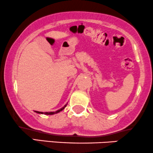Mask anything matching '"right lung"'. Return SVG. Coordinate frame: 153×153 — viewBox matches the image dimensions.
I'll return each instance as SVG.
<instances>
[{
    "label": "right lung",
    "instance_id": "add662e5",
    "mask_svg": "<svg viewBox=\"0 0 153 153\" xmlns=\"http://www.w3.org/2000/svg\"><path fill=\"white\" fill-rule=\"evenodd\" d=\"M66 105H65V106L64 107H62V108H60V110H57V111H55V112H45V113H43V112H39V111H35L36 112V113H40V114H45V115H53V114H56V113H59V112H60V111H62V110L64 109V108H65L66 107Z\"/></svg>",
    "mask_w": 153,
    "mask_h": 153
}]
</instances>
